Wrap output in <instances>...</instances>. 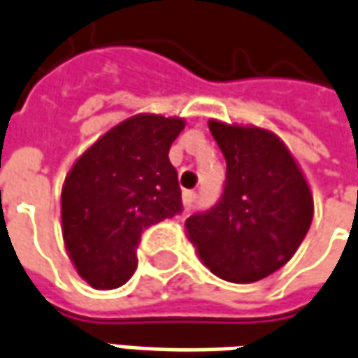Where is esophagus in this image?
<instances>
[{
  "instance_id": "34e87169",
  "label": "esophagus",
  "mask_w": 358,
  "mask_h": 358,
  "mask_svg": "<svg viewBox=\"0 0 358 358\" xmlns=\"http://www.w3.org/2000/svg\"><path fill=\"white\" fill-rule=\"evenodd\" d=\"M196 203V193L194 191H185L183 193V204L187 208H191L193 204Z\"/></svg>"
}]
</instances>
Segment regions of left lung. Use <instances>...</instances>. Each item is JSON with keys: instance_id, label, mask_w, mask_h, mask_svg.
<instances>
[{"instance_id": "1", "label": "left lung", "mask_w": 358, "mask_h": 358, "mask_svg": "<svg viewBox=\"0 0 358 358\" xmlns=\"http://www.w3.org/2000/svg\"><path fill=\"white\" fill-rule=\"evenodd\" d=\"M208 128L226 157V183L210 210L187 218V236L216 277L255 282L296 253L312 224L314 199L277 134L220 120Z\"/></svg>"}]
</instances>
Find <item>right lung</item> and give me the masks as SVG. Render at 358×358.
I'll return each mask as SVG.
<instances>
[{"label":"right lung","mask_w":358,"mask_h":358,"mask_svg":"<svg viewBox=\"0 0 358 358\" xmlns=\"http://www.w3.org/2000/svg\"><path fill=\"white\" fill-rule=\"evenodd\" d=\"M183 118L134 115L73 164L62 187V236L73 267L99 290L122 287L138 267L142 231L183 210L169 148Z\"/></svg>","instance_id":"1"}]
</instances>
